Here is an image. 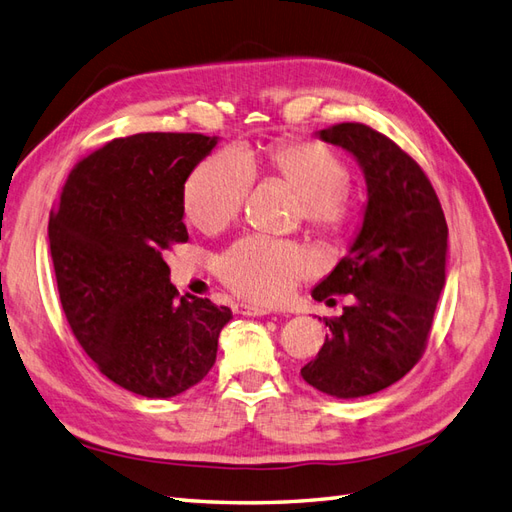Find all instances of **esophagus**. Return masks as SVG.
<instances>
[{
    "instance_id": "esophagus-1",
    "label": "esophagus",
    "mask_w": 512,
    "mask_h": 512,
    "mask_svg": "<svg viewBox=\"0 0 512 512\" xmlns=\"http://www.w3.org/2000/svg\"><path fill=\"white\" fill-rule=\"evenodd\" d=\"M235 313H240V316H246V318H259V316H270V309L242 303V305H235Z\"/></svg>"
}]
</instances>
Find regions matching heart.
<instances>
[{
  "label": "heart",
  "instance_id": "b5f03b06",
  "mask_svg": "<svg viewBox=\"0 0 512 512\" xmlns=\"http://www.w3.org/2000/svg\"><path fill=\"white\" fill-rule=\"evenodd\" d=\"M257 164L298 194L300 216L313 229L329 235L346 231L355 214L346 164L326 144L313 140L270 144L257 153V160L238 149L209 155L186 181L183 214L201 231L225 229L253 188ZM311 270L313 259L303 246L264 235L242 238L218 261L222 281L255 303H279Z\"/></svg>",
  "mask_w": 512,
  "mask_h": 512
}]
</instances>
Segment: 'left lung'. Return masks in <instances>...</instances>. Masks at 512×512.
Here are the masks:
<instances>
[{
	"label": "left lung",
	"instance_id": "left-lung-1",
	"mask_svg": "<svg viewBox=\"0 0 512 512\" xmlns=\"http://www.w3.org/2000/svg\"><path fill=\"white\" fill-rule=\"evenodd\" d=\"M316 136L355 157L368 201L346 257L311 290L316 300L350 294L355 303L324 320L331 333L300 376L352 400L400 381L422 357L445 285L448 225L424 170L396 142L361 123Z\"/></svg>",
	"mask_w": 512,
	"mask_h": 512
}]
</instances>
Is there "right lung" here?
Segmentation results:
<instances>
[{"label": "right lung", "instance_id": "1", "mask_svg": "<svg viewBox=\"0 0 512 512\" xmlns=\"http://www.w3.org/2000/svg\"><path fill=\"white\" fill-rule=\"evenodd\" d=\"M220 138L136 134L77 164L49 214L60 303L86 355L112 383L173 398L216 363L233 318L207 298H177L162 257L188 242L183 188Z\"/></svg>", "mask_w": 512, "mask_h": 512}]
</instances>
